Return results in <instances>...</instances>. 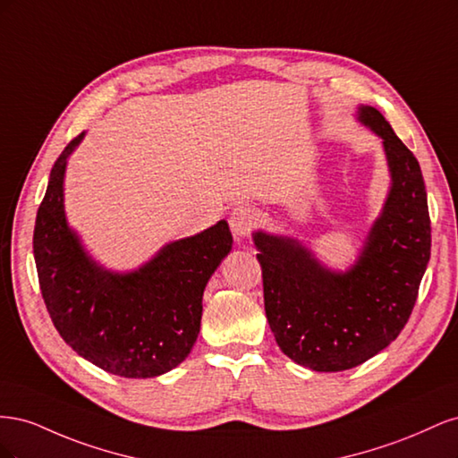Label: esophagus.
<instances>
[{"instance_id": "esophagus-1", "label": "esophagus", "mask_w": 458, "mask_h": 458, "mask_svg": "<svg viewBox=\"0 0 458 458\" xmlns=\"http://www.w3.org/2000/svg\"><path fill=\"white\" fill-rule=\"evenodd\" d=\"M256 225V212L248 206H237L229 216V227L234 239H244Z\"/></svg>"}]
</instances>
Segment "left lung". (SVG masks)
Segmentation results:
<instances>
[{
  "mask_svg": "<svg viewBox=\"0 0 458 458\" xmlns=\"http://www.w3.org/2000/svg\"><path fill=\"white\" fill-rule=\"evenodd\" d=\"M355 118L382 141L390 189L345 269L327 266L306 241L252 233L273 336L286 357L317 372L353 369L399 336L432 246L419 160L374 106L359 105Z\"/></svg>",
  "mask_w": 458,
  "mask_h": 458,
  "instance_id": "obj_1",
  "label": "left lung"
}]
</instances>
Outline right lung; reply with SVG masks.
I'll return each instance as SVG.
<instances>
[{
    "label": "right lung",
    "mask_w": 458,
    "mask_h": 458,
    "mask_svg": "<svg viewBox=\"0 0 458 458\" xmlns=\"http://www.w3.org/2000/svg\"><path fill=\"white\" fill-rule=\"evenodd\" d=\"M81 131L55 162L34 227L41 296L55 328L89 363L123 378H152L185 361L200 332L202 296L231 252L225 219L165 242L140 267L116 271L97 261L64 210L68 158Z\"/></svg>",
    "instance_id": "1"
}]
</instances>
